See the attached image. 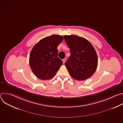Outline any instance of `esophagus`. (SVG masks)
<instances>
[{"instance_id":"obj_1","label":"esophagus","mask_w":123,"mask_h":123,"mask_svg":"<svg viewBox=\"0 0 123 123\" xmlns=\"http://www.w3.org/2000/svg\"><path fill=\"white\" fill-rule=\"evenodd\" d=\"M62 61H63V63L64 64V63H65V62H66V59H62Z\"/></svg>"}]
</instances>
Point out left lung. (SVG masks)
Returning <instances> with one entry per match:
<instances>
[{
	"instance_id": "left-lung-1",
	"label": "left lung",
	"mask_w": 123,
	"mask_h": 123,
	"mask_svg": "<svg viewBox=\"0 0 123 123\" xmlns=\"http://www.w3.org/2000/svg\"><path fill=\"white\" fill-rule=\"evenodd\" d=\"M71 55L65 65L71 76L77 80H85L95 72L98 57L93 46L87 39L77 36H64Z\"/></svg>"
}]
</instances>
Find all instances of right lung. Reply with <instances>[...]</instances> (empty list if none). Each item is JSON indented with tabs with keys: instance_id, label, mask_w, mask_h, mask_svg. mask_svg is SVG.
Returning a JSON list of instances; mask_svg holds the SVG:
<instances>
[{
	"instance_id": "add662e5",
	"label": "right lung",
	"mask_w": 123,
	"mask_h": 123,
	"mask_svg": "<svg viewBox=\"0 0 123 123\" xmlns=\"http://www.w3.org/2000/svg\"><path fill=\"white\" fill-rule=\"evenodd\" d=\"M63 37L53 34L41 39L32 49L29 58L31 71L37 78L49 80L53 78L63 64L58 57L57 47Z\"/></svg>"
}]
</instances>
